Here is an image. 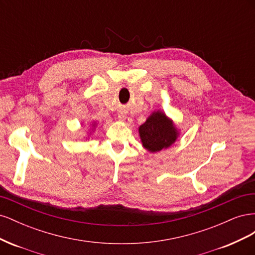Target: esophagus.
I'll return each instance as SVG.
<instances>
[{"label":"esophagus","instance_id":"esophagus-1","mask_svg":"<svg viewBox=\"0 0 255 255\" xmlns=\"http://www.w3.org/2000/svg\"><path fill=\"white\" fill-rule=\"evenodd\" d=\"M118 118H119L120 121H125V120H126V114L120 113V114L118 115Z\"/></svg>","mask_w":255,"mask_h":255}]
</instances>
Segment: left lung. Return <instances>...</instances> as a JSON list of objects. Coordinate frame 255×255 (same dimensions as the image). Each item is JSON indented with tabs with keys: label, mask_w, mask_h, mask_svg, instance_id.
<instances>
[{
	"label": "left lung",
	"mask_w": 255,
	"mask_h": 255,
	"mask_svg": "<svg viewBox=\"0 0 255 255\" xmlns=\"http://www.w3.org/2000/svg\"><path fill=\"white\" fill-rule=\"evenodd\" d=\"M138 132L143 148L152 153L169 148L179 137L173 121L160 111L152 113Z\"/></svg>",
	"instance_id": "obj_1"
}]
</instances>
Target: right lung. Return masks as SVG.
<instances>
[{
    "mask_svg": "<svg viewBox=\"0 0 255 255\" xmlns=\"http://www.w3.org/2000/svg\"><path fill=\"white\" fill-rule=\"evenodd\" d=\"M92 126H94V127H95V126H96V122H95V123H92Z\"/></svg>",
    "mask_w": 255,
    "mask_h": 255,
    "instance_id": "1",
    "label": "right lung"
}]
</instances>
